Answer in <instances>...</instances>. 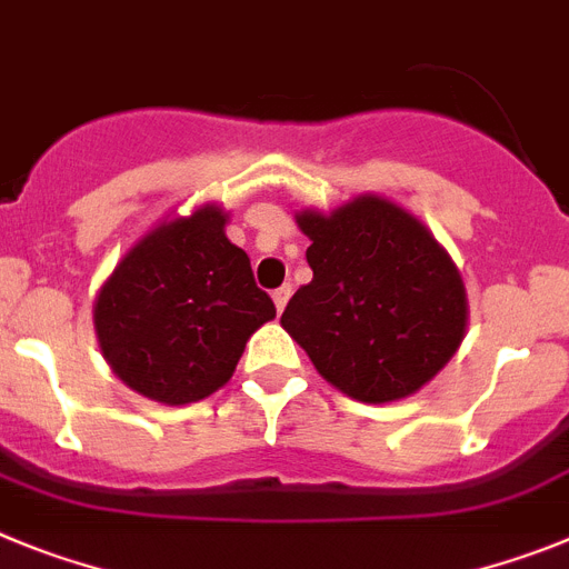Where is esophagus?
I'll return each instance as SVG.
<instances>
[{"label":"esophagus","mask_w":569,"mask_h":569,"mask_svg":"<svg viewBox=\"0 0 569 569\" xmlns=\"http://www.w3.org/2000/svg\"><path fill=\"white\" fill-rule=\"evenodd\" d=\"M289 298H291V286H280V289L271 291V300H274V309H278V312H283Z\"/></svg>","instance_id":"1"}]
</instances>
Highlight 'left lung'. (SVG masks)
Returning a JSON list of instances; mask_svg holds the SVG:
<instances>
[{
    "label": "left lung",
    "mask_w": 569,
    "mask_h": 569,
    "mask_svg": "<svg viewBox=\"0 0 569 569\" xmlns=\"http://www.w3.org/2000/svg\"><path fill=\"white\" fill-rule=\"evenodd\" d=\"M312 283L286 306V332L355 401L387 403L432 380L467 329V295L447 251L412 214L358 197L332 214L303 211Z\"/></svg>",
    "instance_id": "8db88e82"
}]
</instances>
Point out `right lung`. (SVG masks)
<instances>
[{
	"label": "right lung",
	"mask_w": 569,
	"mask_h": 569,
	"mask_svg": "<svg viewBox=\"0 0 569 569\" xmlns=\"http://www.w3.org/2000/svg\"><path fill=\"white\" fill-rule=\"evenodd\" d=\"M226 214L202 206L146 234L93 303L111 369L134 392L180 407L223 387L246 340L274 318L249 254L229 243Z\"/></svg>",
	"instance_id": "add662e5"
}]
</instances>
